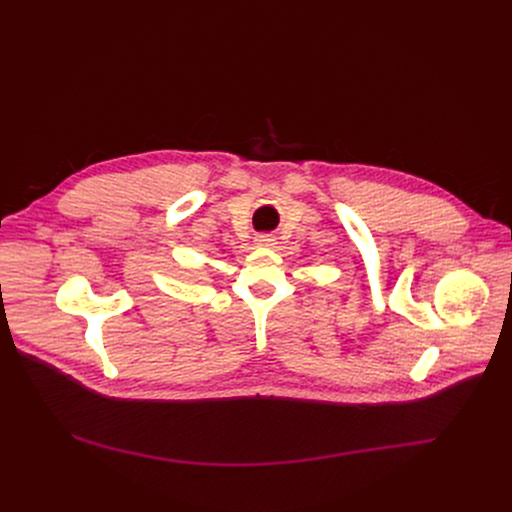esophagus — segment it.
Masks as SVG:
<instances>
[{
    "label": "esophagus",
    "mask_w": 512,
    "mask_h": 512,
    "mask_svg": "<svg viewBox=\"0 0 512 512\" xmlns=\"http://www.w3.org/2000/svg\"><path fill=\"white\" fill-rule=\"evenodd\" d=\"M275 245H277V239L271 235H259L255 239V247H259V249H273Z\"/></svg>",
    "instance_id": "1"
}]
</instances>
